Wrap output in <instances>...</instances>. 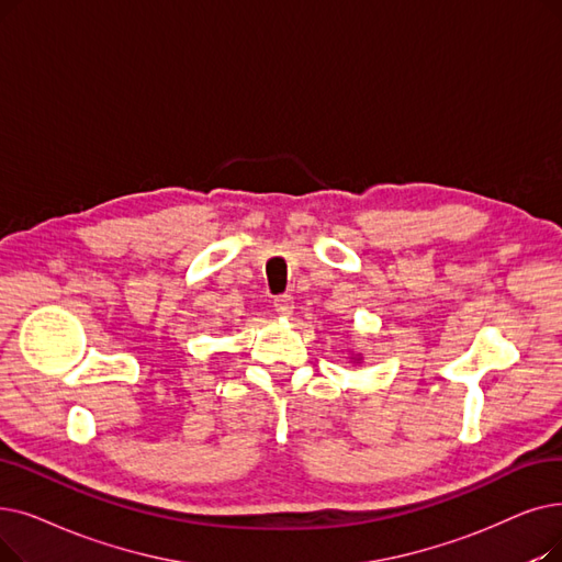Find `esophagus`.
<instances>
[{
  "mask_svg": "<svg viewBox=\"0 0 562 562\" xmlns=\"http://www.w3.org/2000/svg\"><path fill=\"white\" fill-rule=\"evenodd\" d=\"M273 307H276V312H278L280 316H289L291 312H294V296H289V294L278 296V299L273 301Z\"/></svg>",
  "mask_w": 562,
  "mask_h": 562,
  "instance_id": "1",
  "label": "esophagus"
}]
</instances>
